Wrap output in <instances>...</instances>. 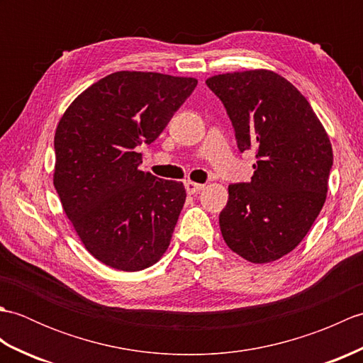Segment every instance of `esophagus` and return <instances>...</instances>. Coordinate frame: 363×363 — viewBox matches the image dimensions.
Instances as JSON below:
<instances>
[{"label":"esophagus","instance_id":"34e87169","mask_svg":"<svg viewBox=\"0 0 363 363\" xmlns=\"http://www.w3.org/2000/svg\"><path fill=\"white\" fill-rule=\"evenodd\" d=\"M184 186H186V190H187L189 195H195V194H198L199 190H203V187H204V186H201V184H196V182H191V181H186Z\"/></svg>","mask_w":363,"mask_h":363}]
</instances>
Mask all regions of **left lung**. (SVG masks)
I'll return each instance as SVG.
<instances>
[{
  "mask_svg": "<svg viewBox=\"0 0 363 363\" xmlns=\"http://www.w3.org/2000/svg\"><path fill=\"white\" fill-rule=\"evenodd\" d=\"M225 106L240 152L257 162L250 182L229 186L220 213L226 245L267 264L293 251L326 201L333 146L309 101L282 76L250 70L206 81Z\"/></svg>",
  "mask_w": 363,
  "mask_h": 363,
  "instance_id": "obj_1",
  "label": "left lung"
}]
</instances>
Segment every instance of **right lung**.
I'll use <instances>...</instances> for the list:
<instances>
[{"label":"right lung","instance_id":"right-lung-1","mask_svg":"<svg viewBox=\"0 0 363 363\" xmlns=\"http://www.w3.org/2000/svg\"><path fill=\"white\" fill-rule=\"evenodd\" d=\"M195 78L117 72L84 90L54 135V187L87 251L107 267L140 272L164 256L186 203L182 182L138 169L195 90Z\"/></svg>","mask_w":363,"mask_h":363}]
</instances>
